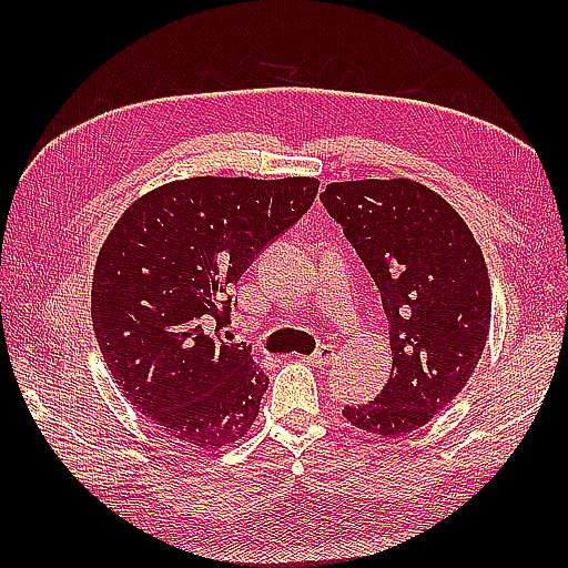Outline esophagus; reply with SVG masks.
<instances>
[{
	"mask_svg": "<svg viewBox=\"0 0 568 568\" xmlns=\"http://www.w3.org/2000/svg\"><path fill=\"white\" fill-rule=\"evenodd\" d=\"M334 356H336V348L332 344H322L312 356H300V358L307 361V364H312V366H327V364H332Z\"/></svg>",
	"mask_w": 568,
	"mask_h": 568,
	"instance_id": "obj_1",
	"label": "esophagus"
}]
</instances>
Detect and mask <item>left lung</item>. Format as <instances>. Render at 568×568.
<instances>
[{"label":"left lung","instance_id":"8db88e82","mask_svg":"<svg viewBox=\"0 0 568 568\" xmlns=\"http://www.w3.org/2000/svg\"><path fill=\"white\" fill-rule=\"evenodd\" d=\"M320 200L376 281L390 327L388 383L342 415L364 432L403 437L464 390L484 354V251L449 202L409 178L329 183Z\"/></svg>","mask_w":568,"mask_h":568}]
</instances>
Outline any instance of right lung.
Instances as JSON below:
<instances>
[{
  "label": "right lung",
  "mask_w": 568,
  "mask_h": 568,
  "mask_svg": "<svg viewBox=\"0 0 568 568\" xmlns=\"http://www.w3.org/2000/svg\"><path fill=\"white\" fill-rule=\"evenodd\" d=\"M317 178L173 180L119 216L92 277V324L119 390L153 425L197 449L236 444L268 378L248 344L207 334L229 320L253 258L315 202Z\"/></svg>",
  "instance_id": "1"
}]
</instances>
